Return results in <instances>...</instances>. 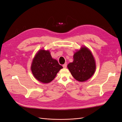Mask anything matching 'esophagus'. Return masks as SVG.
I'll return each instance as SVG.
<instances>
[{
  "label": "esophagus",
  "instance_id": "1",
  "mask_svg": "<svg viewBox=\"0 0 122 122\" xmlns=\"http://www.w3.org/2000/svg\"><path fill=\"white\" fill-rule=\"evenodd\" d=\"M67 64H64L63 65H62V67H63V68H67Z\"/></svg>",
  "mask_w": 122,
  "mask_h": 122
}]
</instances>
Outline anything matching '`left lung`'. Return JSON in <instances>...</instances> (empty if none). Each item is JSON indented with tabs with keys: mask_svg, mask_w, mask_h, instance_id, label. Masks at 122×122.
<instances>
[{
	"mask_svg": "<svg viewBox=\"0 0 122 122\" xmlns=\"http://www.w3.org/2000/svg\"><path fill=\"white\" fill-rule=\"evenodd\" d=\"M73 58V61L67 67L74 78L80 82L90 78L95 72L96 64L90 50L82 47L74 53Z\"/></svg>",
	"mask_w": 122,
	"mask_h": 122,
	"instance_id": "8db88e82",
	"label": "left lung"
}]
</instances>
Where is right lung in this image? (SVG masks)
<instances>
[{
    "instance_id": "1",
    "label": "right lung",
    "mask_w": 122,
    "mask_h": 122,
    "mask_svg": "<svg viewBox=\"0 0 122 122\" xmlns=\"http://www.w3.org/2000/svg\"><path fill=\"white\" fill-rule=\"evenodd\" d=\"M62 67L51 57L49 51L41 50L33 60L31 70L34 77L41 82L47 83L53 80Z\"/></svg>"
}]
</instances>
